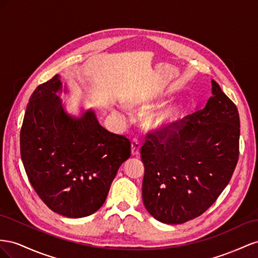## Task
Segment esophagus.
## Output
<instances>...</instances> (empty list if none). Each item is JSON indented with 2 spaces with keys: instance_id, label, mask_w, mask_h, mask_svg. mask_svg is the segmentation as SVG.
<instances>
[{
  "instance_id": "obj_1",
  "label": "esophagus",
  "mask_w": 258,
  "mask_h": 258,
  "mask_svg": "<svg viewBox=\"0 0 258 258\" xmlns=\"http://www.w3.org/2000/svg\"><path fill=\"white\" fill-rule=\"evenodd\" d=\"M141 151V142L138 139H133L132 142V156H138Z\"/></svg>"
}]
</instances>
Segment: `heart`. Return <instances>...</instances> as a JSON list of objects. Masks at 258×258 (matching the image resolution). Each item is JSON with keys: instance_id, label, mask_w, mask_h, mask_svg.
<instances>
[{"instance_id": "b5f03b06", "label": "heart", "mask_w": 258, "mask_h": 258, "mask_svg": "<svg viewBox=\"0 0 258 258\" xmlns=\"http://www.w3.org/2000/svg\"><path fill=\"white\" fill-rule=\"evenodd\" d=\"M154 99H142L136 104L138 109H149L153 106ZM186 107L180 101H171L160 107L156 111L151 112L146 120V125L156 133H163L174 127L185 115ZM119 115L124 119L125 114L119 112Z\"/></svg>"}]
</instances>
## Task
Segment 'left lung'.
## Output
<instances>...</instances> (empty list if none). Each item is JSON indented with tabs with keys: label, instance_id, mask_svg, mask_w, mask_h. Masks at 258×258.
<instances>
[{
	"label": "left lung",
	"instance_id": "obj_1",
	"mask_svg": "<svg viewBox=\"0 0 258 258\" xmlns=\"http://www.w3.org/2000/svg\"><path fill=\"white\" fill-rule=\"evenodd\" d=\"M238 109L212 80L203 109L142 147L143 201L154 218L183 224L207 211L229 182L239 159Z\"/></svg>",
	"mask_w": 258,
	"mask_h": 258
}]
</instances>
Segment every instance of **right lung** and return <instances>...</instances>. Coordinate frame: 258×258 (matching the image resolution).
Segmentation results:
<instances>
[{
    "instance_id": "add662e5",
    "label": "right lung",
    "mask_w": 258,
    "mask_h": 258,
    "mask_svg": "<svg viewBox=\"0 0 258 258\" xmlns=\"http://www.w3.org/2000/svg\"><path fill=\"white\" fill-rule=\"evenodd\" d=\"M62 91L58 75L36 87L20 131V153L41 200L57 214L81 218L105 203L131 143L102 127L93 109L68 113L57 95Z\"/></svg>"
}]
</instances>
